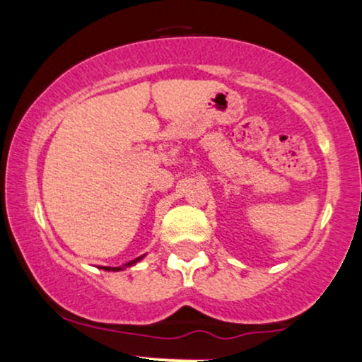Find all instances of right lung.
Segmentation results:
<instances>
[{
  "label": "right lung",
  "mask_w": 362,
  "mask_h": 362,
  "mask_svg": "<svg viewBox=\"0 0 362 362\" xmlns=\"http://www.w3.org/2000/svg\"><path fill=\"white\" fill-rule=\"evenodd\" d=\"M141 259H143V257H139V259H136V260L129 262V264H126V265H124V267H129V265H134V264H136V262H138V260H141ZM124 267H103V269H105V271H120V269H124Z\"/></svg>",
  "instance_id": "obj_1"
}]
</instances>
